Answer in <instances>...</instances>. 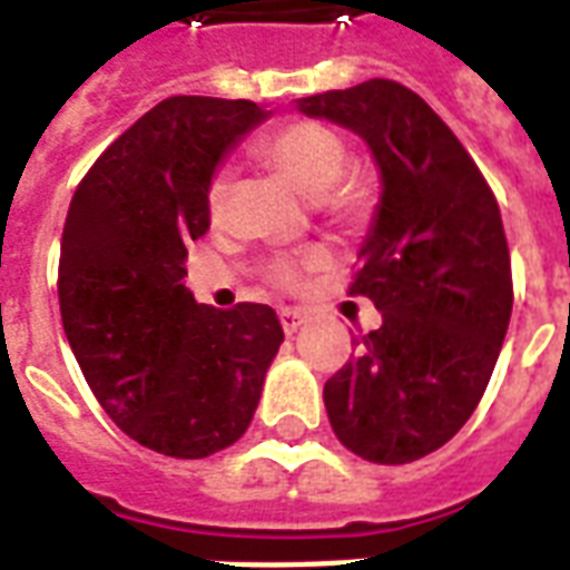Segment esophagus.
Instances as JSON below:
<instances>
[{
  "label": "esophagus",
  "instance_id": "1",
  "mask_svg": "<svg viewBox=\"0 0 570 570\" xmlns=\"http://www.w3.org/2000/svg\"><path fill=\"white\" fill-rule=\"evenodd\" d=\"M305 311H298V307H281V326H284L286 335H296L298 328L305 326Z\"/></svg>",
  "mask_w": 570,
  "mask_h": 570
}]
</instances>
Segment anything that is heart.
Returning <instances> with one entry per match:
<instances>
[{
    "mask_svg": "<svg viewBox=\"0 0 570 570\" xmlns=\"http://www.w3.org/2000/svg\"><path fill=\"white\" fill-rule=\"evenodd\" d=\"M256 156L265 166L274 168L296 193H302L305 199H311L328 214H338V217L360 214L362 202H365L362 187L356 180L341 178L347 168V145L328 126L311 124V120L277 126L256 141ZM229 171H217L208 187L210 217H220L223 205L229 199ZM323 263H326V253L305 250L293 253V256H277L265 272L277 286H298L307 272H314Z\"/></svg>",
    "mask_w": 570,
    "mask_h": 570,
    "instance_id": "1",
    "label": "heart"
}]
</instances>
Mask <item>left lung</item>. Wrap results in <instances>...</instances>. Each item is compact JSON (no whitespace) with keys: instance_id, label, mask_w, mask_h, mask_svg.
Segmentation results:
<instances>
[{"instance_id":"left-lung-1","label":"left lung","mask_w":570,"mask_h":570,"mask_svg":"<svg viewBox=\"0 0 570 570\" xmlns=\"http://www.w3.org/2000/svg\"><path fill=\"white\" fill-rule=\"evenodd\" d=\"M368 145L381 202L350 296L383 314L328 377V423L356 456L404 465L444 446L483 399L513 284L499 202L450 126L402 83L374 78L298 99Z\"/></svg>"}]
</instances>
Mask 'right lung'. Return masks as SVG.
Wrapping results in <instances>:
<instances>
[{"label":"right lung","mask_w":570,"mask_h":570,"mask_svg":"<svg viewBox=\"0 0 570 570\" xmlns=\"http://www.w3.org/2000/svg\"><path fill=\"white\" fill-rule=\"evenodd\" d=\"M272 111L171 96L135 120L71 196L60 314L105 414L147 450L205 459L247 432L284 344L268 305H196L187 244L210 226L214 171Z\"/></svg>","instance_id":"1"}]
</instances>
